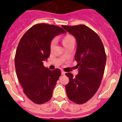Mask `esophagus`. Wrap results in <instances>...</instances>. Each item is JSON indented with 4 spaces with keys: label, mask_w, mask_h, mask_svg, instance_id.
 Here are the masks:
<instances>
[{
    "label": "esophagus",
    "mask_w": 122,
    "mask_h": 122,
    "mask_svg": "<svg viewBox=\"0 0 122 122\" xmlns=\"http://www.w3.org/2000/svg\"><path fill=\"white\" fill-rule=\"evenodd\" d=\"M61 74H62V75H65L66 74V72L63 70H61Z\"/></svg>",
    "instance_id": "1"
}]
</instances>
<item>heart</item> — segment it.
Here are the masks:
<instances>
[{"instance_id": "1", "label": "heart", "mask_w": 122, "mask_h": 122, "mask_svg": "<svg viewBox=\"0 0 122 122\" xmlns=\"http://www.w3.org/2000/svg\"><path fill=\"white\" fill-rule=\"evenodd\" d=\"M74 38L72 36H71V35H67V36H64L63 38V39H62V42H63L64 45H66V44H68V42H70L71 41L74 40ZM56 38H54L53 39L51 40V42H50V48H52L54 47V45L56 44Z\"/></svg>"}]
</instances>
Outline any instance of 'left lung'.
<instances>
[{"label":"left lung","mask_w":122,"mask_h":122,"mask_svg":"<svg viewBox=\"0 0 122 122\" xmlns=\"http://www.w3.org/2000/svg\"><path fill=\"white\" fill-rule=\"evenodd\" d=\"M77 43L75 60L79 72L76 77L66 73L69 83L66 86L67 97L77 104L89 100L99 89L104 72L106 54L99 36L84 25H62ZM77 67V68H78Z\"/></svg>","instance_id":"8db88e82"}]
</instances>
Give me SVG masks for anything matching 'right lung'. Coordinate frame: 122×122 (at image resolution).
Instances as JSON below:
<instances>
[{
	"mask_svg": "<svg viewBox=\"0 0 122 122\" xmlns=\"http://www.w3.org/2000/svg\"><path fill=\"white\" fill-rule=\"evenodd\" d=\"M66 32L46 23L34 25L20 39L15 56L17 77L23 92L32 102L41 104L52 97L61 70H49L44 60L50 55V42L54 36Z\"/></svg>",
	"mask_w": 122,
	"mask_h": 122,
	"instance_id": "right-lung-1",
	"label": "right lung"
}]
</instances>
